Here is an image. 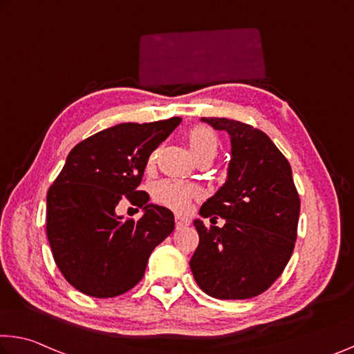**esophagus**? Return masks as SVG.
Listing matches in <instances>:
<instances>
[{
  "label": "esophagus",
  "instance_id": "1",
  "mask_svg": "<svg viewBox=\"0 0 354 354\" xmlns=\"http://www.w3.org/2000/svg\"><path fill=\"white\" fill-rule=\"evenodd\" d=\"M175 223H176V228H183V227H187L190 221L187 217H183V216H176L175 217Z\"/></svg>",
  "mask_w": 354,
  "mask_h": 354
}]
</instances>
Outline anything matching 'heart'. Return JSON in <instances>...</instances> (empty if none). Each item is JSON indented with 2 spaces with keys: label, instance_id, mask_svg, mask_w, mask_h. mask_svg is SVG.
Wrapping results in <instances>:
<instances>
[{
  "label": "heart",
  "instance_id": "obj_1",
  "mask_svg": "<svg viewBox=\"0 0 354 354\" xmlns=\"http://www.w3.org/2000/svg\"><path fill=\"white\" fill-rule=\"evenodd\" d=\"M189 148L195 159L201 157H214L217 153V136L211 127L195 126L190 129L187 136ZM198 197V189L192 184H183L176 181H162L156 184L154 200L157 203L167 206L175 212H186L192 200Z\"/></svg>",
  "mask_w": 354,
  "mask_h": 354
}]
</instances>
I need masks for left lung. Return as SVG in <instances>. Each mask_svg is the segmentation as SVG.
Listing matches in <instances>:
<instances>
[{"label": "left lung", "mask_w": 354, "mask_h": 354, "mask_svg": "<svg viewBox=\"0 0 354 354\" xmlns=\"http://www.w3.org/2000/svg\"><path fill=\"white\" fill-rule=\"evenodd\" d=\"M232 143L227 181L200 207V243L190 258L195 282L217 299L261 295L283 272L293 254L299 221V195L291 167L265 132L227 118H201ZM226 218L223 227L215 218Z\"/></svg>", "instance_id": "obj_1"}]
</instances>
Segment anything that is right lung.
Instances as JSON below:
<instances>
[{"mask_svg": "<svg viewBox=\"0 0 354 354\" xmlns=\"http://www.w3.org/2000/svg\"><path fill=\"white\" fill-rule=\"evenodd\" d=\"M181 118L122 122L72 148L47 194V238L56 266L72 287L93 298H113L142 280L148 258L175 228L173 212L149 205L137 190L153 151ZM127 198L144 207L136 223L115 206Z\"/></svg>", "mask_w": 354, "mask_h": 354, "instance_id": "right-lung-1", "label": "right lung"}]
</instances>
